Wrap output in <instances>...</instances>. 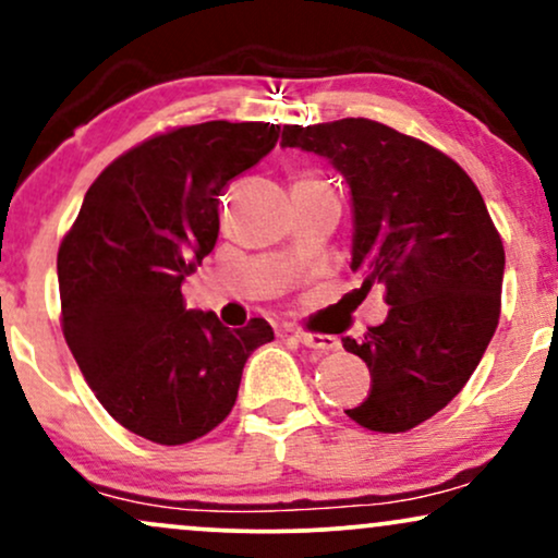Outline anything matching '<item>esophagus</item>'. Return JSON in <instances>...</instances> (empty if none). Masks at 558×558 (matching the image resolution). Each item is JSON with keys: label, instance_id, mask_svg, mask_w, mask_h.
Returning a JSON list of instances; mask_svg holds the SVG:
<instances>
[{"label": "esophagus", "instance_id": "34e87169", "mask_svg": "<svg viewBox=\"0 0 558 558\" xmlns=\"http://www.w3.org/2000/svg\"><path fill=\"white\" fill-rule=\"evenodd\" d=\"M296 341L301 345H310V349L315 351H336L341 341H338L336 336H325V332H306V330H299L296 332Z\"/></svg>", "mask_w": 558, "mask_h": 558}]
</instances>
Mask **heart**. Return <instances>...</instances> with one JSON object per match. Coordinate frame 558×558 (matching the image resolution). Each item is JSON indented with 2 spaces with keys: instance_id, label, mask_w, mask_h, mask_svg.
Returning a JSON list of instances; mask_svg holds the SVG:
<instances>
[{
  "instance_id": "b5f03b06",
  "label": "heart",
  "mask_w": 558,
  "mask_h": 558,
  "mask_svg": "<svg viewBox=\"0 0 558 558\" xmlns=\"http://www.w3.org/2000/svg\"><path fill=\"white\" fill-rule=\"evenodd\" d=\"M319 178H315V175H310V172H304V175H296V181L293 183H317Z\"/></svg>"
}]
</instances>
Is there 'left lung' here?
<instances>
[{"instance_id": "left-lung-1", "label": "left lung", "mask_w": 558, "mask_h": 558, "mask_svg": "<svg viewBox=\"0 0 558 558\" xmlns=\"http://www.w3.org/2000/svg\"><path fill=\"white\" fill-rule=\"evenodd\" d=\"M283 146L328 157L351 189V270L380 286L383 325L343 349L367 362L369 390L345 409L375 433L438 414L475 373L501 317L504 243L472 178L425 141L367 118L286 125Z\"/></svg>"}]
</instances>
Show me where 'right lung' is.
<instances>
[{"instance_id":"add662e5","label":"right lung","mask_w":558,"mask_h":558,"mask_svg":"<svg viewBox=\"0 0 558 558\" xmlns=\"http://www.w3.org/2000/svg\"><path fill=\"white\" fill-rule=\"evenodd\" d=\"M280 125H178L99 172L57 252L62 332L101 407L125 430L183 446L233 409L267 319L230 330L185 310L181 286L215 248L220 196L270 155Z\"/></svg>"}]
</instances>
